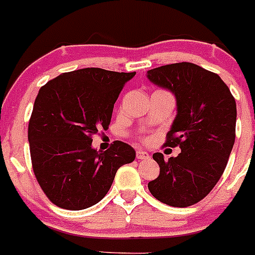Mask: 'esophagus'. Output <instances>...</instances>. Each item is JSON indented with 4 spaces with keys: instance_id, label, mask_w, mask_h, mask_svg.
Listing matches in <instances>:
<instances>
[{
    "instance_id": "esophagus-1",
    "label": "esophagus",
    "mask_w": 255,
    "mask_h": 255,
    "mask_svg": "<svg viewBox=\"0 0 255 255\" xmlns=\"http://www.w3.org/2000/svg\"><path fill=\"white\" fill-rule=\"evenodd\" d=\"M136 158L138 159H149L150 155H149V153L143 152L141 149H138L136 150Z\"/></svg>"
}]
</instances>
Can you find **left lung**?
<instances>
[{
	"label": "left lung",
	"instance_id": "1",
	"mask_svg": "<svg viewBox=\"0 0 255 255\" xmlns=\"http://www.w3.org/2000/svg\"><path fill=\"white\" fill-rule=\"evenodd\" d=\"M147 78L176 97L177 115L164 145L181 149L168 161L162 153L153 154L159 175L148 189L167 206H193L209 194L226 168L235 143V98L217 74L191 62L155 67Z\"/></svg>",
	"mask_w": 255,
	"mask_h": 255
}]
</instances>
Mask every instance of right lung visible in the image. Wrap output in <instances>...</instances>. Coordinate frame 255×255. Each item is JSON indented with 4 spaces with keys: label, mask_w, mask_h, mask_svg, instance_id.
<instances>
[{
    "label": "right lung",
    "mask_w": 255,
    "mask_h": 255,
    "mask_svg": "<svg viewBox=\"0 0 255 255\" xmlns=\"http://www.w3.org/2000/svg\"><path fill=\"white\" fill-rule=\"evenodd\" d=\"M135 73L98 67L58 75L39 89L28 128L33 171L52 203L80 211L107 194L117 170L135 150L114 141L105 152L92 147L98 129H108L114 105Z\"/></svg>",
    "instance_id": "obj_1"
}]
</instances>
